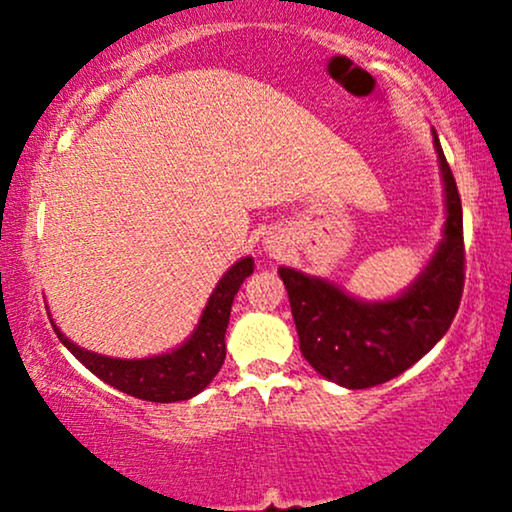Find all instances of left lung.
Wrapping results in <instances>:
<instances>
[{
  "mask_svg": "<svg viewBox=\"0 0 512 512\" xmlns=\"http://www.w3.org/2000/svg\"><path fill=\"white\" fill-rule=\"evenodd\" d=\"M433 144L445 181V235L436 256L401 298L361 303L326 279L279 268L300 352L319 375L347 389L394 380L443 338L459 310L466 279L464 216L457 181L436 135Z\"/></svg>",
  "mask_w": 512,
  "mask_h": 512,
  "instance_id": "left-lung-1",
  "label": "left lung"
}]
</instances>
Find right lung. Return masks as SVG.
Masks as SVG:
<instances>
[{"instance_id":"1","label":"right lung","mask_w":512,"mask_h":512,"mask_svg":"<svg viewBox=\"0 0 512 512\" xmlns=\"http://www.w3.org/2000/svg\"><path fill=\"white\" fill-rule=\"evenodd\" d=\"M254 272V261L242 258L230 268L216 286L209 303L202 312V319L195 333L188 338L186 345L174 349L172 354L153 356V359L123 361L109 359L86 349L76 347L53 324L55 333L62 345L111 387L123 391V394L142 398L153 403H174L186 401L200 394L209 382L214 380L226 359V328L230 319V307H233L235 293L240 291L244 279Z\"/></svg>"}]
</instances>
